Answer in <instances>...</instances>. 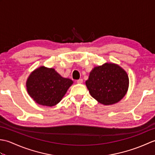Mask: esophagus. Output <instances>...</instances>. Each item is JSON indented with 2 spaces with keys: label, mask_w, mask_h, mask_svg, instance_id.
I'll return each instance as SVG.
<instances>
[{
  "label": "esophagus",
  "mask_w": 155,
  "mask_h": 155,
  "mask_svg": "<svg viewBox=\"0 0 155 155\" xmlns=\"http://www.w3.org/2000/svg\"><path fill=\"white\" fill-rule=\"evenodd\" d=\"M83 79H82V78H80V79H78V80L77 81V83H78V84L83 83Z\"/></svg>",
  "instance_id": "obj_1"
}]
</instances>
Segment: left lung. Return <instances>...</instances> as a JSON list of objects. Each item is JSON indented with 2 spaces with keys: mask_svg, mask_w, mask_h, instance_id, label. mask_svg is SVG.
<instances>
[{
  "mask_svg": "<svg viewBox=\"0 0 155 155\" xmlns=\"http://www.w3.org/2000/svg\"><path fill=\"white\" fill-rule=\"evenodd\" d=\"M128 84L126 71L118 64L107 62L94 67L86 81L91 96L104 105L120 101L127 93Z\"/></svg>",
  "mask_w": 155,
  "mask_h": 155,
  "instance_id": "1",
  "label": "left lung"
}]
</instances>
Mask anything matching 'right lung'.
<instances>
[{
  "mask_svg": "<svg viewBox=\"0 0 155 155\" xmlns=\"http://www.w3.org/2000/svg\"><path fill=\"white\" fill-rule=\"evenodd\" d=\"M73 81L63 78L52 68L42 66L32 72L27 78V89L36 103L47 107L58 104Z\"/></svg>",
  "mask_w": 155,
  "mask_h": 155,
  "instance_id": "add662e5",
  "label": "right lung"
}]
</instances>
